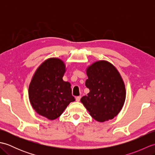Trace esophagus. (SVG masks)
Masks as SVG:
<instances>
[{
	"label": "esophagus",
	"instance_id": "esophagus-1",
	"mask_svg": "<svg viewBox=\"0 0 155 155\" xmlns=\"http://www.w3.org/2000/svg\"><path fill=\"white\" fill-rule=\"evenodd\" d=\"M81 97L80 96H78V97H76V101H77V102H79L80 101V100H81Z\"/></svg>",
	"mask_w": 155,
	"mask_h": 155
}]
</instances>
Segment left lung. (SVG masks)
<instances>
[{
	"instance_id": "left-lung-1",
	"label": "left lung",
	"mask_w": 155,
	"mask_h": 155,
	"mask_svg": "<svg viewBox=\"0 0 155 155\" xmlns=\"http://www.w3.org/2000/svg\"><path fill=\"white\" fill-rule=\"evenodd\" d=\"M85 85L90 92L81 102L98 122L111 120L120 113L126 98L125 84L119 72L107 61L93 62L86 69Z\"/></svg>"
}]
</instances>
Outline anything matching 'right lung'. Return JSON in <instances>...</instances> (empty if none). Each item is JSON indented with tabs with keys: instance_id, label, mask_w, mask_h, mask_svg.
I'll list each match as a JSON object with an SVG mask.
<instances>
[{
	"instance_id": "right-lung-1",
	"label": "right lung",
	"mask_w": 155,
	"mask_h": 155,
	"mask_svg": "<svg viewBox=\"0 0 155 155\" xmlns=\"http://www.w3.org/2000/svg\"><path fill=\"white\" fill-rule=\"evenodd\" d=\"M66 65L58 58H49L39 66L28 87V98L33 109L51 120L57 119L71 102V84L64 81Z\"/></svg>"
}]
</instances>
